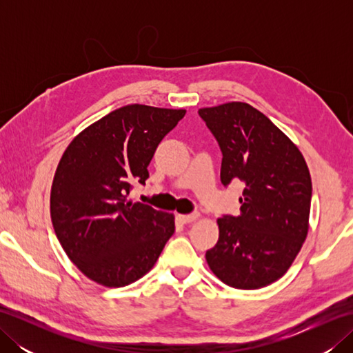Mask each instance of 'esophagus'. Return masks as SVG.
Instances as JSON below:
<instances>
[{
    "label": "esophagus",
    "instance_id": "1",
    "mask_svg": "<svg viewBox=\"0 0 353 353\" xmlns=\"http://www.w3.org/2000/svg\"><path fill=\"white\" fill-rule=\"evenodd\" d=\"M199 214L197 212H192V214H181V215H177V219L181 220L182 223H185V224H188V223H192V221H196L197 219H199Z\"/></svg>",
    "mask_w": 353,
    "mask_h": 353
}]
</instances>
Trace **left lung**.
I'll list each match as a JSON object with an SVG mask.
<instances>
[{
	"mask_svg": "<svg viewBox=\"0 0 353 353\" xmlns=\"http://www.w3.org/2000/svg\"><path fill=\"white\" fill-rule=\"evenodd\" d=\"M223 153L221 183H244L239 215L216 220L220 236L206 252L212 273L229 287L258 290L291 267L308 234L312 183L291 139L241 101L199 109Z\"/></svg>",
	"mask_w": 353,
	"mask_h": 353,
	"instance_id": "1",
	"label": "left lung"
}]
</instances>
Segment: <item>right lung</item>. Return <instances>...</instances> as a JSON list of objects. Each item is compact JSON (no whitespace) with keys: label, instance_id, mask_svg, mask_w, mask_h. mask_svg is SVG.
<instances>
[{"label":"right lung","instance_id":"1","mask_svg":"<svg viewBox=\"0 0 353 353\" xmlns=\"http://www.w3.org/2000/svg\"><path fill=\"white\" fill-rule=\"evenodd\" d=\"M183 109L129 104L72 139L57 165L50 212L59 243L81 273L104 287H124L152 270L174 215L127 196L145 185L148 163Z\"/></svg>","mask_w":353,"mask_h":353}]
</instances>
